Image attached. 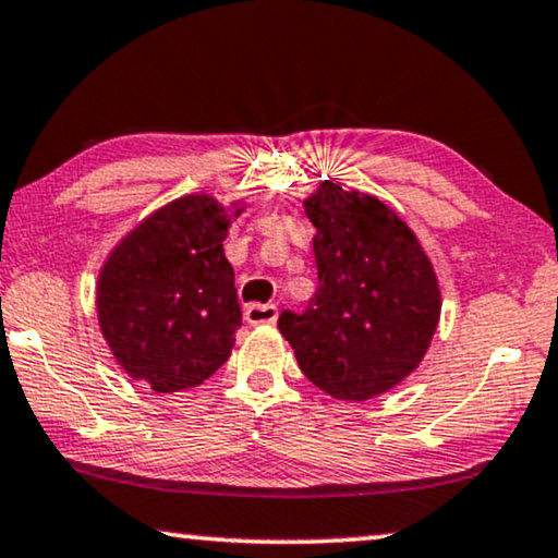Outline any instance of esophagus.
<instances>
[{
  "mask_svg": "<svg viewBox=\"0 0 558 558\" xmlns=\"http://www.w3.org/2000/svg\"><path fill=\"white\" fill-rule=\"evenodd\" d=\"M245 320L250 326L260 324H276L278 320V305L272 303H253L245 308Z\"/></svg>",
  "mask_w": 558,
  "mask_h": 558,
  "instance_id": "obj_1",
  "label": "esophagus"
}]
</instances>
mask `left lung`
Segmentation results:
<instances>
[{
    "label": "left lung",
    "instance_id": "1",
    "mask_svg": "<svg viewBox=\"0 0 558 558\" xmlns=\"http://www.w3.org/2000/svg\"><path fill=\"white\" fill-rule=\"evenodd\" d=\"M303 207L316 227L318 288L303 313L282 311L278 328L318 389L366 402L425 359L442 308L435 268L372 194L326 179Z\"/></svg>",
    "mask_w": 558,
    "mask_h": 558
}]
</instances>
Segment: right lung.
I'll list each match as a JSON object with an SVG mask.
<instances>
[{
	"label": "right lung",
	"instance_id": "obj_1",
	"mask_svg": "<svg viewBox=\"0 0 558 558\" xmlns=\"http://www.w3.org/2000/svg\"><path fill=\"white\" fill-rule=\"evenodd\" d=\"M240 207L209 194L163 204L98 276V324L131 379L159 395L199 387L232 354L242 313L222 242Z\"/></svg>",
	"mask_w": 558,
	"mask_h": 558
}]
</instances>
